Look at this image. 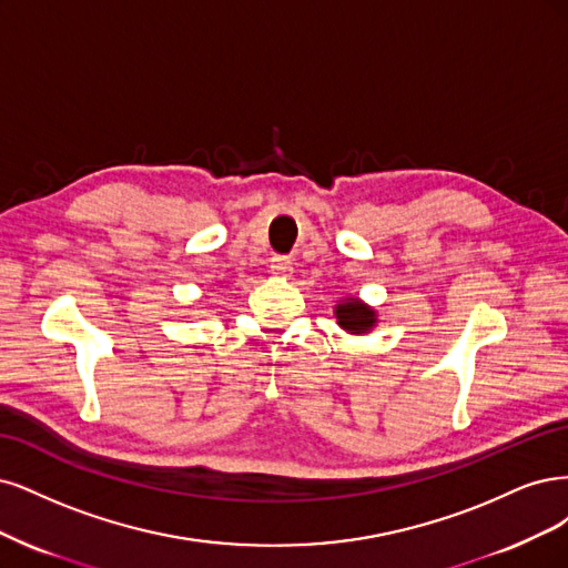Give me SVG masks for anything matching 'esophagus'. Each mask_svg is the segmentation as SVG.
Segmentation results:
<instances>
[{"label":"esophagus","instance_id":"esophagus-1","mask_svg":"<svg viewBox=\"0 0 568 568\" xmlns=\"http://www.w3.org/2000/svg\"><path fill=\"white\" fill-rule=\"evenodd\" d=\"M271 273H273V276L287 278L290 273H292L290 257H283V254H273V257H271Z\"/></svg>","mask_w":568,"mask_h":568}]
</instances>
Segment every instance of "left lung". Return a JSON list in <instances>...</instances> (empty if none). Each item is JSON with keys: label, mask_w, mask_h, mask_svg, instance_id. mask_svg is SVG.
<instances>
[{"label": "left lung", "mask_w": 568, "mask_h": 568, "mask_svg": "<svg viewBox=\"0 0 568 568\" xmlns=\"http://www.w3.org/2000/svg\"><path fill=\"white\" fill-rule=\"evenodd\" d=\"M335 316L344 331H349V333H365V331H371L375 323V311L356 300L337 304Z\"/></svg>", "instance_id": "8db88e82"}]
</instances>
